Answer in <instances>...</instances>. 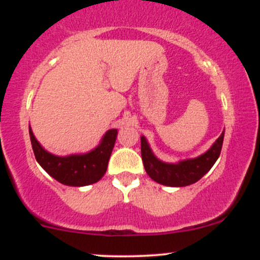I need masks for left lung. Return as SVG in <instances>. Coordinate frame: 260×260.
I'll use <instances>...</instances> for the list:
<instances>
[{
    "label": "left lung",
    "mask_w": 260,
    "mask_h": 260,
    "mask_svg": "<svg viewBox=\"0 0 260 260\" xmlns=\"http://www.w3.org/2000/svg\"><path fill=\"white\" fill-rule=\"evenodd\" d=\"M223 134L216 139L211 148L201 156L194 159L182 160L177 164H168L157 159L149 147L145 137L140 138V149H142V160L144 169L151 180L164 186L184 187L196 183L207 172L213 168L217 157L220 156L223 142Z\"/></svg>",
    "instance_id": "left-lung-1"
}]
</instances>
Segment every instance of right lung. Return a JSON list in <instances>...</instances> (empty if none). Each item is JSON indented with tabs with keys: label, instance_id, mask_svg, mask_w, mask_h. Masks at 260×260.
<instances>
[{
	"label": "right lung",
	"instance_id": "obj_1",
	"mask_svg": "<svg viewBox=\"0 0 260 260\" xmlns=\"http://www.w3.org/2000/svg\"><path fill=\"white\" fill-rule=\"evenodd\" d=\"M29 136L35 159L47 174L66 186L82 187L95 183L105 175L117 138V129L107 131L94 150L68 156H56L45 150L32 134L30 126Z\"/></svg>",
	"mask_w": 260,
	"mask_h": 260
}]
</instances>
